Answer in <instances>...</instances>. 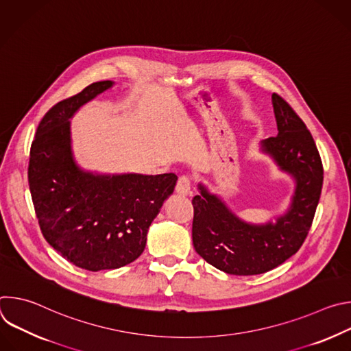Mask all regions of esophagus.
I'll use <instances>...</instances> for the list:
<instances>
[{
    "mask_svg": "<svg viewBox=\"0 0 351 351\" xmlns=\"http://www.w3.org/2000/svg\"><path fill=\"white\" fill-rule=\"evenodd\" d=\"M176 193L182 195H187L190 193V178L187 175H182L176 183Z\"/></svg>",
    "mask_w": 351,
    "mask_h": 351,
    "instance_id": "34e87169",
    "label": "esophagus"
}]
</instances>
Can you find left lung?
<instances>
[{
    "label": "left lung",
    "mask_w": 351,
    "mask_h": 351,
    "mask_svg": "<svg viewBox=\"0 0 351 351\" xmlns=\"http://www.w3.org/2000/svg\"><path fill=\"white\" fill-rule=\"evenodd\" d=\"M272 106L278 136L263 140L261 149L294 178L295 190L286 214L275 223L244 222L202 183L191 202L197 254L230 275L264 274L295 254L308 234L321 197L324 168L310 130L276 93Z\"/></svg>",
    "instance_id": "1"
}]
</instances>
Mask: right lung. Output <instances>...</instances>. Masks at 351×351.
Returning a JSON list of instances; mask_svg holds the SVG:
<instances>
[{
    "instance_id": "obj_1",
    "label": "right lung",
    "mask_w": 351,
    "mask_h": 351,
    "mask_svg": "<svg viewBox=\"0 0 351 351\" xmlns=\"http://www.w3.org/2000/svg\"><path fill=\"white\" fill-rule=\"evenodd\" d=\"M114 82H95L49 110L36 130L29 189L44 239L73 265L117 269L144 252L147 232L178 176L98 175L80 169L71 149L73 114Z\"/></svg>"
}]
</instances>
